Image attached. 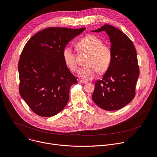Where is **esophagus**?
I'll list each match as a JSON object with an SVG mask.
<instances>
[{
  "label": "esophagus",
  "mask_w": 157,
  "mask_h": 157,
  "mask_svg": "<svg viewBox=\"0 0 157 157\" xmlns=\"http://www.w3.org/2000/svg\"><path fill=\"white\" fill-rule=\"evenodd\" d=\"M79 82H81V83H82V84H87V81H84V80H82V79H80Z\"/></svg>",
  "instance_id": "obj_1"
}]
</instances>
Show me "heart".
Returning a JSON list of instances; mask_svg holds the SVG:
<instances>
[{
	"mask_svg": "<svg viewBox=\"0 0 157 157\" xmlns=\"http://www.w3.org/2000/svg\"><path fill=\"white\" fill-rule=\"evenodd\" d=\"M76 45L80 51L88 53L86 62L87 66L81 68L78 72L81 78L86 80L92 79L98 71H107L112 60V51L109 45L103 44L101 39L93 35L83 37ZM63 59L65 64L71 71H77L76 56L71 47H66L63 49Z\"/></svg>",
	"mask_w": 157,
	"mask_h": 157,
	"instance_id": "heart-1",
	"label": "heart"
}]
</instances>
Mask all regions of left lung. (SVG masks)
<instances>
[{
	"mask_svg": "<svg viewBox=\"0 0 157 157\" xmlns=\"http://www.w3.org/2000/svg\"><path fill=\"white\" fill-rule=\"evenodd\" d=\"M103 31L110 37L112 60L101 80L95 81L92 100L101 109L113 111L124 107L135 97L139 67L132 40L121 31L110 25L92 31Z\"/></svg>",
	"mask_w": 157,
	"mask_h": 157,
	"instance_id": "1",
	"label": "left lung"
}]
</instances>
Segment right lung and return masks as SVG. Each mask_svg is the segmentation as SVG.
<instances>
[{"instance_id": "obj_1", "label": "right lung", "mask_w": 157, "mask_h": 157, "mask_svg": "<svg viewBox=\"0 0 157 157\" xmlns=\"http://www.w3.org/2000/svg\"><path fill=\"white\" fill-rule=\"evenodd\" d=\"M85 29L47 28L25 44L18 62L19 92L36 115L54 116L67 104L70 89L78 81L64 63L63 50Z\"/></svg>"}]
</instances>
